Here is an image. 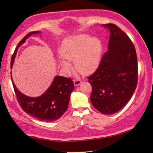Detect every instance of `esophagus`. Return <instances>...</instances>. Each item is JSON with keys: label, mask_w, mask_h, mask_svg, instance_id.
<instances>
[{"label": "esophagus", "mask_w": 153, "mask_h": 153, "mask_svg": "<svg viewBox=\"0 0 153 153\" xmlns=\"http://www.w3.org/2000/svg\"><path fill=\"white\" fill-rule=\"evenodd\" d=\"M82 83V80H80V79H76V80L74 81V83L75 86H78Z\"/></svg>", "instance_id": "1"}]
</instances>
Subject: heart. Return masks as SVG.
Wrapping results in <instances>:
<instances>
[{
  "instance_id": "obj_1",
  "label": "heart",
  "mask_w": 153,
  "mask_h": 153,
  "mask_svg": "<svg viewBox=\"0 0 153 153\" xmlns=\"http://www.w3.org/2000/svg\"><path fill=\"white\" fill-rule=\"evenodd\" d=\"M102 43L97 37L86 34L70 37L61 44L60 54L62 60L59 61L65 72L71 69L69 62L74 61L76 70L80 74L89 75L99 67L102 53Z\"/></svg>"
}]
</instances>
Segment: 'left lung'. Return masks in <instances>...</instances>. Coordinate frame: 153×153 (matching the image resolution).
<instances>
[{
    "mask_svg": "<svg viewBox=\"0 0 153 153\" xmlns=\"http://www.w3.org/2000/svg\"><path fill=\"white\" fill-rule=\"evenodd\" d=\"M102 26L110 31L108 51L95 72L89 77L92 86L90 100L104 114L121 110L134 94L137 83V58L134 44L113 24Z\"/></svg>",
    "mask_w": 153,
    "mask_h": 153,
    "instance_id": "obj_1",
    "label": "left lung"
}]
</instances>
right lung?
<instances>
[{
  "label": "right lung",
  "instance_id": "obj_1",
  "mask_svg": "<svg viewBox=\"0 0 153 153\" xmlns=\"http://www.w3.org/2000/svg\"><path fill=\"white\" fill-rule=\"evenodd\" d=\"M41 31H33L28 33L19 42L11 59V69L19 47L26 41L31 35L39 34ZM11 79L18 101L24 112L39 121L51 122L59 119L66 111L70 101V94L74 89L71 79L62 76H56L44 93L39 97H31L21 93Z\"/></svg>",
  "mask_w": 153,
  "mask_h": 153
}]
</instances>
